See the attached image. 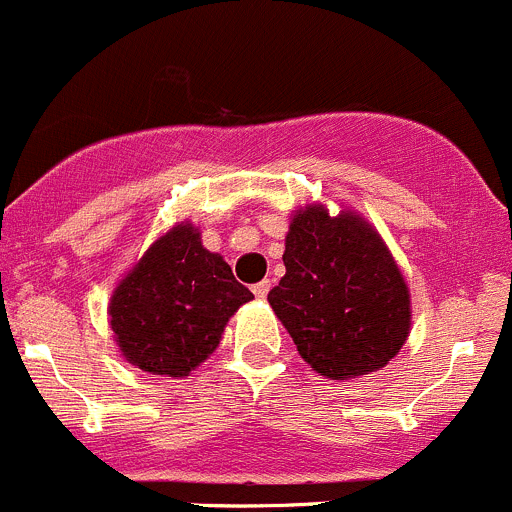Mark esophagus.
<instances>
[{"label":"esophagus","mask_w":512,"mask_h":512,"mask_svg":"<svg viewBox=\"0 0 512 512\" xmlns=\"http://www.w3.org/2000/svg\"><path fill=\"white\" fill-rule=\"evenodd\" d=\"M268 291H271V281H268V278H263V281H258L254 286V296L256 298H266Z\"/></svg>","instance_id":"34e87169"}]
</instances>
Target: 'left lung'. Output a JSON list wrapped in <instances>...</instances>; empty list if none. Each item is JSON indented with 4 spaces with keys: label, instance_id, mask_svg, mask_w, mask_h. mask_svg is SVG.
I'll return each instance as SVG.
<instances>
[{
    "label": "left lung",
    "instance_id": "8db88e82",
    "mask_svg": "<svg viewBox=\"0 0 512 512\" xmlns=\"http://www.w3.org/2000/svg\"><path fill=\"white\" fill-rule=\"evenodd\" d=\"M283 266L268 303L313 371L351 381L398 356L411 333V291L358 211L331 216L326 204L293 211Z\"/></svg>",
    "mask_w": 512,
    "mask_h": 512
}]
</instances>
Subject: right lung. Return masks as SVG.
I'll list each match as a JSON object with an SVG mask.
<instances>
[{"label":"right lung","mask_w":512,"mask_h":512,"mask_svg":"<svg viewBox=\"0 0 512 512\" xmlns=\"http://www.w3.org/2000/svg\"><path fill=\"white\" fill-rule=\"evenodd\" d=\"M251 298L224 256L204 249L199 229L179 221L116 283L109 326L131 366L184 378L219 348L229 318Z\"/></svg>","instance_id":"add662e5"}]
</instances>
